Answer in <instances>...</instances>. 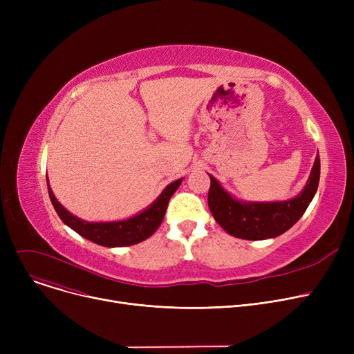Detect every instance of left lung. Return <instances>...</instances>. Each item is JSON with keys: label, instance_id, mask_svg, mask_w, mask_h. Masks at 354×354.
Segmentation results:
<instances>
[{"label": "left lung", "instance_id": "obj_1", "mask_svg": "<svg viewBox=\"0 0 354 354\" xmlns=\"http://www.w3.org/2000/svg\"><path fill=\"white\" fill-rule=\"evenodd\" d=\"M208 205L218 224L230 235L259 241L275 238L288 231L306 212L319 188L320 156H315L304 189L283 202H245L234 199L219 182L211 176Z\"/></svg>", "mask_w": 354, "mask_h": 354}]
</instances>
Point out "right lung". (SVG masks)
<instances>
[{"label": "right lung", "instance_id": "right-lung-1", "mask_svg": "<svg viewBox=\"0 0 354 354\" xmlns=\"http://www.w3.org/2000/svg\"><path fill=\"white\" fill-rule=\"evenodd\" d=\"M180 183H182V178L172 182L171 185H167L152 205L146 208L145 211H142L140 214L132 218H127L124 221H115V222H88L74 216L62 205L57 199H55L48 182H47V187H48V195H50L53 207L67 227H70L73 231H76L79 235L84 236L86 239L91 241V243L99 244L102 247L115 248V247L135 245L151 236L162 224L167 203H169L171 196L179 188Z\"/></svg>", "mask_w": 354, "mask_h": 354}]
</instances>
